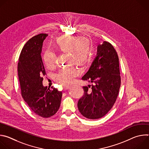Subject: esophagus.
Listing matches in <instances>:
<instances>
[{
	"instance_id": "1",
	"label": "esophagus",
	"mask_w": 149,
	"mask_h": 149,
	"mask_svg": "<svg viewBox=\"0 0 149 149\" xmlns=\"http://www.w3.org/2000/svg\"><path fill=\"white\" fill-rule=\"evenodd\" d=\"M70 88V86H63V90H64V91H65V90H67L68 88Z\"/></svg>"
}]
</instances>
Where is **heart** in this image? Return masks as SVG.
Returning <instances> with one entry per match:
<instances>
[{"mask_svg": "<svg viewBox=\"0 0 149 149\" xmlns=\"http://www.w3.org/2000/svg\"><path fill=\"white\" fill-rule=\"evenodd\" d=\"M55 47L58 51L70 53V62L75 63L79 66H84L91 59L93 48L91 42L86 38L78 36H62L55 40ZM45 66L53 68L56 61V54L51 50H47L43 56ZM80 74V71L74 67L62 69L55 75V80L62 85L72 83L74 78Z\"/></svg>", "mask_w": 149, "mask_h": 149, "instance_id": "heart-1", "label": "heart"}]
</instances>
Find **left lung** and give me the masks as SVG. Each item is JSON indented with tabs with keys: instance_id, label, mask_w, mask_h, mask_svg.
<instances>
[{
	"instance_id": "1",
	"label": "left lung",
	"mask_w": 149,
	"mask_h": 149,
	"mask_svg": "<svg viewBox=\"0 0 149 149\" xmlns=\"http://www.w3.org/2000/svg\"><path fill=\"white\" fill-rule=\"evenodd\" d=\"M82 79L94 85L83 87L84 95L78 102L79 112L89 119L102 117L113 107L121 85L118 56L110 43L104 41L98 45L97 56Z\"/></svg>"
}]
</instances>
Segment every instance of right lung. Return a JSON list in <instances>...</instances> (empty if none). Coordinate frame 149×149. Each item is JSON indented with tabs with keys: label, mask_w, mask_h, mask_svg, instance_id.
Returning a JSON list of instances; mask_svg holds the SVG:
<instances>
[{
	"label": "right lung",
	"mask_w": 149,
	"mask_h": 149,
	"mask_svg": "<svg viewBox=\"0 0 149 149\" xmlns=\"http://www.w3.org/2000/svg\"><path fill=\"white\" fill-rule=\"evenodd\" d=\"M47 36L40 33L31 38L20 52L17 65L22 96L31 110L44 118L52 117L58 111L62 95L57 89H47L42 84V76L46 72L40 54Z\"/></svg>",
	"instance_id": "add662e5"
}]
</instances>
